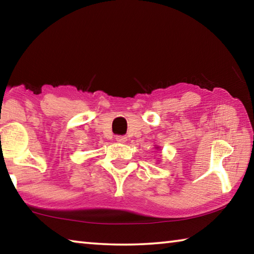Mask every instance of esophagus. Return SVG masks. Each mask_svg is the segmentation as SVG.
Here are the masks:
<instances>
[{
	"label": "esophagus",
	"mask_w": 254,
	"mask_h": 254,
	"mask_svg": "<svg viewBox=\"0 0 254 254\" xmlns=\"http://www.w3.org/2000/svg\"><path fill=\"white\" fill-rule=\"evenodd\" d=\"M115 140H117L119 143H126L127 139L126 135H117V136H115Z\"/></svg>",
	"instance_id": "34e87169"
}]
</instances>
